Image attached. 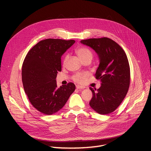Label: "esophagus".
Instances as JSON below:
<instances>
[{
    "mask_svg": "<svg viewBox=\"0 0 151 151\" xmlns=\"http://www.w3.org/2000/svg\"><path fill=\"white\" fill-rule=\"evenodd\" d=\"M76 88L77 89L81 90V89H84V87H83V86H80V85H76Z\"/></svg>",
    "mask_w": 151,
    "mask_h": 151,
    "instance_id": "esophagus-1",
    "label": "esophagus"
}]
</instances>
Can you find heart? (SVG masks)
Segmentation results:
<instances>
[{
    "instance_id": "obj_1",
    "label": "heart",
    "mask_w": 151,
    "mask_h": 151,
    "mask_svg": "<svg viewBox=\"0 0 151 151\" xmlns=\"http://www.w3.org/2000/svg\"><path fill=\"white\" fill-rule=\"evenodd\" d=\"M76 53L78 55V56L81 60V61L86 59H92V52L90 50L87 48L86 47H78L76 51ZM68 59V55H66L64 58V60H63V64H65ZM88 75V74L87 73H77L73 76V80L79 83L82 84L84 83L86 78Z\"/></svg>"
}]
</instances>
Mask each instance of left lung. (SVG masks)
Returning <instances> with one entry per match:
<instances>
[{"mask_svg":"<svg viewBox=\"0 0 151 151\" xmlns=\"http://www.w3.org/2000/svg\"><path fill=\"white\" fill-rule=\"evenodd\" d=\"M81 43L91 47L99 59L96 76L101 86L97 90L89 88L92 92L89 105L99 114H108L120 105L128 92L130 73L127 57L119 45L106 37L83 40Z\"/></svg>","mask_w":151,"mask_h":151,"instance_id":"left-lung-1","label":"left lung"}]
</instances>
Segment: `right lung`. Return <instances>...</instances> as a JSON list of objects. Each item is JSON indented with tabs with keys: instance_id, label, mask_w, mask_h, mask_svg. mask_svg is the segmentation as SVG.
Instances as JSON below:
<instances>
[{
	"instance_id": "obj_1",
	"label": "right lung",
	"mask_w": 151,
	"mask_h": 151,
	"mask_svg": "<svg viewBox=\"0 0 151 151\" xmlns=\"http://www.w3.org/2000/svg\"><path fill=\"white\" fill-rule=\"evenodd\" d=\"M75 43L73 40H44L28 52L24 60V89L31 104L46 115L58 112L75 90L72 83L58 88L55 80L61 71V56Z\"/></svg>"
}]
</instances>
